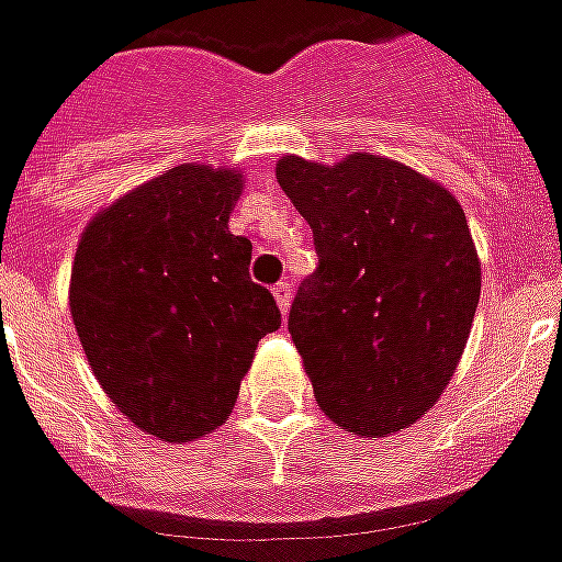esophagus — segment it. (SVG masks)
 <instances>
[{"label": "esophagus", "mask_w": 562, "mask_h": 562, "mask_svg": "<svg viewBox=\"0 0 562 562\" xmlns=\"http://www.w3.org/2000/svg\"><path fill=\"white\" fill-rule=\"evenodd\" d=\"M273 301L280 306V313H289V304H292V285H289V282H277V285H273Z\"/></svg>", "instance_id": "1"}]
</instances>
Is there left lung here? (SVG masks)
Returning a JSON list of instances; mask_svg holds the SVG:
<instances>
[{"instance_id":"obj_1","label":"left lung","mask_w":562,"mask_h":562,"mask_svg":"<svg viewBox=\"0 0 562 562\" xmlns=\"http://www.w3.org/2000/svg\"><path fill=\"white\" fill-rule=\"evenodd\" d=\"M277 183L310 222L318 268L289 334L322 413L389 436L434 409L470 340L482 261L458 198L409 165L282 156Z\"/></svg>"}]
</instances>
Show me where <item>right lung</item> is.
I'll use <instances>...</instances> for the list:
<instances>
[{
	"label": "right lung",
	"mask_w": 562,
	"mask_h": 562,
	"mask_svg": "<svg viewBox=\"0 0 562 562\" xmlns=\"http://www.w3.org/2000/svg\"><path fill=\"white\" fill-rule=\"evenodd\" d=\"M244 173L198 161L135 186L80 234L68 310L78 340L128 422L192 442L228 422L258 340L280 328L249 280L252 244L228 232Z\"/></svg>",
	"instance_id": "1"
}]
</instances>
